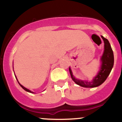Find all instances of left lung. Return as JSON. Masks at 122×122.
<instances>
[{"label": "left lung", "instance_id": "1", "mask_svg": "<svg viewBox=\"0 0 122 122\" xmlns=\"http://www.w3.org/2000/svg\"><path fill=\"white\" fill-rule=\"evenodd\" d=\"M103 38L104 43V51L102 56V64L100 70L98 74L95 77L92 82L84 81L76 79L72 75L71 69L69 68L70 74L72 80L77 84L84 87H96L99 86L105 81L109 75L110 74L114 64V55L112 49L109 41L106 38L101 36Z\"/></svg>", "mask_w": 122, "mask_h": 122}]
</instances>
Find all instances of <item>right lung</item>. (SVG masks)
<instances>
[{
	"label": "right lung",
	"instance_id": "1",
	"mask_svg": "<svg viewBox=\"0 0 122 122\" xmlns=\"http://www.w3.org/2000/svg\"><path fill=\"white\" fill-rule=\"evenodd\" d=\"M15 77H16V76H15ZM16 80H17V81H18V79H17V78H16ZM19 85H20V86H21V87H22V88H23V89H24V90H25V91H26V92H29V93H33V92H31V91H30V90H29L27 89V88H25V87H23V86H22V85H21V84H20V83H19Z\"/></svg>",
	"mask_w": 122,
	"mask_h": 122
}]
</instances>
